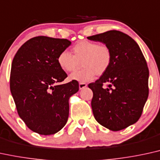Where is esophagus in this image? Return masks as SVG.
Segmentation results:
<instances>
[{
	"label": "esophagus",
	"mask_w": 160,
	"mask_h": 160,
	"mask_svg": "<svg viewBox=\"0 0 160 160\" xmlns=\"http://www.w3.org/2000/svg\"><path fill=\"white\" fill-rule=\"evenodd\" d=\"M86 86H87V84L85 83V82H80V83H79V88H80V89H83V88H85Z\"/></svg>",
	"instance_id": "esophagus-1"
}]
</instances>
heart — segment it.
I'll return each mask as SVG.
<instances>
[{
  "instance_id": "1",
  "label": "heart",
  "mask_w": 160,
  "mask_h": 160,
  "mask_svg": "<svg viewBox=\"0 0 160 160\" xmlns=\"http://www.w3.org/2000/svg\"><path fill=\"white\" fill-rule=\"evenodd\" d=\"M72 53L62 51L57 57V63L66 72H75L80 66L82 68L69 76L71 80L87 82L96 75L101 76L107 72L112 62V51L104 44L80 41L72 48Z\"/></svg>"
}]
</instances>
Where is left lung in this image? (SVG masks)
Masks as SVG:
<instances>
[{
    "instance_id": "left-lung-1",
    "label": "left lung",
    "mask_w": 160,
    "mask_h": 160,
    "mask_svg": "<svg viewBox=\"0 0 160 160\" xmlns=\"http://www.w3.org/2000/svg\"><path fill=\"white\" fill-rule=\"evenodd\" d=\"M88 39L107 45L112 62L107 72L94 83L92 109L98 122L112 131L135 124L141 117L148 97L149 71L135 40L118 30L88 36ZM104 82L108 88L103 89Z\"/></svg>"
}]
</instances>
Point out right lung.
Instances as JSON below:
<instances>
[{
  "label": "right lung",
  "mask_w": 160,
  "mask_h": 160,
  "mask_svg": "<svg viewBox=\"0 0 160 160\" xmlns=\"http://www.w3.org/2000/svg\"><path fill=\"white\" fill-rule=\"evenodd\" d=\"M72 42L65 38L36 36L27 41L12 62L10 91L20 118L41 135L59 132L66 124L69 98L78 92L76 80L59 84L67 74L57 57Z\"/></svg>",
  "instance_id": "right-lung-1"
}]
</instances>
